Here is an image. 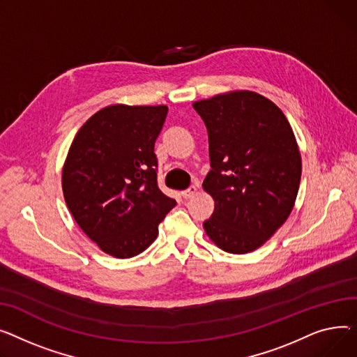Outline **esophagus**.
<instances>
[{"instance_id":"34e87169","label":"esophagus","mask_w":357,"mask_h":357,"mask_svg":"<svg viewBox=\"0 0 357 357\" xmlns=\"http://www.w3.org/2000/svg\"><path fill=\"white\" fill-rule=\"evenodd\" d=\"M181 195H183L184 199H192L195 195H197V187L196 185H190V187L187 188V190L181 192Z\"/></svg>"}]
</instances>
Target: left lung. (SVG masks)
<instances>
[{"label":"left lung","instance_id":"1","mask_svg":"<svg viewBox=\"0 0 357 357\" xmlns=\"http://www.w3.org/2000/svg\"><path fill=\"white\" fill-rule=\"evenodd\" d=\"M206 123L212 170L203 190L215 200L204 232L229 254L262 246L292 212L301 154L277 105L252 91H230L193 102Z\"/></svg>","mask_w":357,"mask_h":357}]
</instances>
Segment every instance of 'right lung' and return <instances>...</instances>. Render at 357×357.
I'll use <instances>...</instances> for the list:
<instances>
[{"label": "right lung", "mask_w": 357, "mask_h": 357, "mask_svg": "<svg viewBox=\"0 0 357 357\" xmlns=\"http://www.w3.org/2000/svg\"><path fill=\"white\" fill-rule=\"evenodd\" d=\"M167 112V105H109L83 123L70 144L63 196L79 227L111 257L144 252L176 206L157 185L154 144Z\"/></svg>", "instance_id": "obj_1"}]
</instances>
